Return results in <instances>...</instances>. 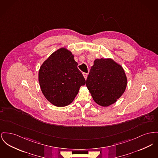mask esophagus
I'll list each match as a JSON object with an SVG mask.
<instances>
[{"label":"esophagus","mask_w":158,"mask_h":158,"mask_svg":"<svg viewBox=\"0 0 158 158\" xmlns=\"http://www.w3.org/2000/svg\"><path fill=\"white\" fill-rule=\"evenodd\" d=\"M83 75H84L85 79H86L87 76H88V73H83Z\"/></svg>","instance_id":"esophagus-1"}]
</instances>
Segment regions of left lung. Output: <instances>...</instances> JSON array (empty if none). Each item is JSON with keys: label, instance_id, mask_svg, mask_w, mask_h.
Listing matches in <instances>:
<instances>
[{"label": "left lung", "instance_id": "1", "mask_svg": "<svg viewBox=\"0 0 158 158\" xmlns=\"http://www.w3.org/2000/svg\"><path fill=\"white\" fill-rule=\"evenodd\" d=\"M86 85L94 102L107 107L116 102L125 92L127 79L123 68L113 60L96 59Z\"/></svg>", "mask_w": 158, "mask_h": 158}]
</instances>
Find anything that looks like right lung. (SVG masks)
Here are the masks:
<instances>
[{
	"mask_svg": "<svg viewBox=\"0 0 158 158\" xmlns=\"http://www.w3.org/2000/svg\"><path fill=\"white\" fill-rule=\"evenodd\" d=\"M39 82L45 98L57 107L70 104L86 83L74 56L64 48L52 53L41 65Z\"/></svg>",
	"mask_w": 158,
	"mask_h": 158,
	"instance_id": "1",
	"label": "right lung"
}]
</instances>
